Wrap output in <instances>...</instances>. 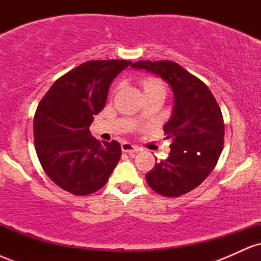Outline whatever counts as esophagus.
<instances>
[{"label":"esophagus","mask_w":261,"mask_h":261,"mask_svg":"<svg viewBox=\"0 0 261 261\" xmlns=\"http://www.w3.org/2000/svg\"><path fill=\"white\" fill-rule=\"evenodd\" d=\"M121 149L122 152H126V153H136V152H139L141 148L139 146H135L130 142H124L121 145Z\"/></svg>","instance_id":"obj_1"}]
</instances>
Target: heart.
Instances as JSON below:
<instances>
[{
  "label": "heart",
  "instance_id": "obj_1",
  "mask_svg": "<svg viewBox=\"0 0 261 261\" xmlns=\"http://www.w3.org/2000/svg\"><path fill=\"white\" fill-rule=\"evenodd\" d=\"M142 86H143V91L145 92L152 91V89H164L163 83H162L160 80H155V79H146L142 82Z\"/></svg>",
  "mask_w": 261,
  "mask_h": 261
}]
</instances>
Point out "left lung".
<instances>
[{
	"instance_id": "obj_1",
	"label": "left lung",
	"mask_w": 261,
	"mask_h": 261,
	"mask_svg": "<svg viewBox=\"0 0 261 261\" xmlns=\"http://www.w3.org/2000/svg\"><path fill=\"white\" fill-rule=\"evenodd\" d=\"M131 67L161 77L173 92L172 115L163 126L172 140L169 157L157 162L146 180L163 196L184 195L207 178L220 158L222 113L207 86L175 62L137 61Z\"/></svg>"
}]
</instances>
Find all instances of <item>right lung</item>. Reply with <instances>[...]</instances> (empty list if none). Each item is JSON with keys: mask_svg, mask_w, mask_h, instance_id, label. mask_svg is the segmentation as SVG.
Segmentation results:
<instances>
[{"mask_svg": "<svg viewBox=\"0 0 261 261\" xmlns=\"http://www.w3.org/2000/svg\"><path fill=\"white\" fill-rule=\"evenodd\" d=\"M131 61H87L50 87L34 116L35 151L47 176L73 195L106 185L121 157L118 141L91 136L94 115L106 107L112 82Z\"/></svg>", "mask_w": 261, "mask_h": 261, "instance_id": "obj_1", "label": "right lung"}]
</instances>
